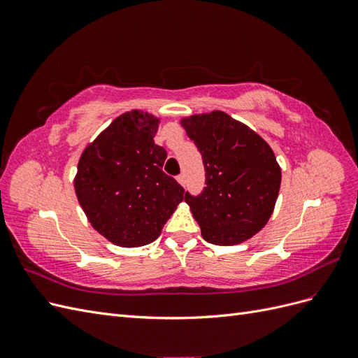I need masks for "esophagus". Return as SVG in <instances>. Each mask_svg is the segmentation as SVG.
<instances>
[{
    "label": "esophagus",
    "mask_w": 358,
    "mask_h": 358,
    "mask_svg": "<svg viewBox=\"0 0 358 358\" xmlns=\"http://www.w3.org/2000/svg\"><path fill=\"white\" fill-rule=\"evenodd\" d=\"M178 182L180 183L182 187H185V185H187V176L183 175V173H182V175H179V176H178Z\"/></svg>",
    "instance_id": "esophagus-1"
}]
</instances>
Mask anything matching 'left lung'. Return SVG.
Instances as JSON below:
<instances>
[{"label": "left lung", "mask_w": 358, "mask_h": 358, "mask_svg": "<svg viewBox=\"0 0 358 358\" xmlns=\"http://www.w3.org/2000/svg\"><path fill=\"white\" fill-rule=\"evenodd\" d=\"M204 166V188L185 201L206 242L242 243L267 224L280 187L273 150L252 129L224 112L182 121Z\"/></svg>", "instance_id": "8db88e82"}]
</instances>
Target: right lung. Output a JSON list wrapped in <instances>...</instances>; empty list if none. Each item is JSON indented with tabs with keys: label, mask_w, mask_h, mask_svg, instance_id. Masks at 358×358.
Wrapping results in <instances>:
<instances>
[{
	"label": "right lung",
	"mask_w": 358,
	"mask_h": 358,
	"mask_svg": "<svg viewBox=\"0 0 358 358\" xmlns=\"http://www.w3.org/2000/svg\"><path fill=\"white\" fill-rule=\"evenodd\" d=\"M158 119L124 113L83 150L74 188L94 229L119 246L155 241L185 189L162 166L167 150L155 145Z\"/></svg>",
	"instance_id": "add662e5"
}]
</instances>
